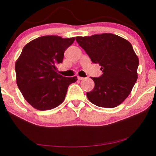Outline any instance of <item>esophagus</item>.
<instances>
[{
	"label": "esophagus",
	"instance_id": "1",
	"mask_svg": "<svg viewBox=\"0 0 156 156\" xmlns=\"http://www.w3.org/2000/svg\"><path fill=\"white\" fill-rule=\"evenodd\" d=\"M77 79H78L79 80H84V77H81V76H78Z\"/></svg>",
	"mask_w": 156,
	"mask_h": 156
}]
</instances>
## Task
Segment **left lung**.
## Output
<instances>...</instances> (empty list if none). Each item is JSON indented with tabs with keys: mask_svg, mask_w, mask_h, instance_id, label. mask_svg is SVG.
Segmentation results:
<instances>
[{
	"mask_svg": "<svg viewBox=\"0 0 156 156\" xmlns=\"http://www.w3.org/2000/svg\"><path fill=\"white\" fill-rule=\"evenodd\" d=\"M76 40L103 72L99 77H91L95 85L87 93L89 101L104 108L120 105L138 79L139 61L131 44L112 33L76 37Z\"/></svg>",
	"mask_w": 156,
	"mask_h": 156,
	"instance_id": "1",
	"label": "left lung"
}]
</instances>
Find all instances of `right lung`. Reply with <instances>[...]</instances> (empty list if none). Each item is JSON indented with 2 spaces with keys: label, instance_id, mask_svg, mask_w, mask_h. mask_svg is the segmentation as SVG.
Wrapping results in <instances>:
<instances>
[{
  "label": "right lung",
  "instance_id": "right-lung-1",
  "mask_svg": "<svg viewBox=\"0 0 156 156\" xmlns=\"http://www.w3.org/2000/svg\"><path fill=\"white\" fill-rule=\"evenodd\" d=\"M74 37L42 36L28 42L17 59L16 82L25 99L36 109H52L65 99L68 87L76 76L65 77L57 73L64 52Z\"/></svg>",
  "mask_w": 156,
  "mask_h": 156
}]
</instances>
